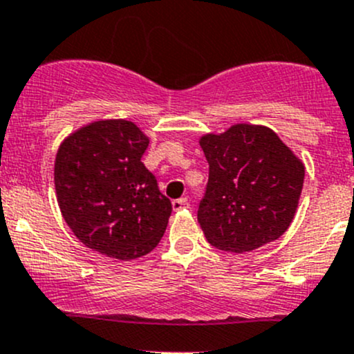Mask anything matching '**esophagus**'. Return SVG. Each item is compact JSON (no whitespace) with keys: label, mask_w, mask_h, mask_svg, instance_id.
Segmentation results:
<instances>
[{"label":"esophagus","mask_w":354,"mask_h":354,"mask_svg":"<svg viewBox=\"0 0 354 354\" xmlns=\"http://www.w3.org/2000/svg\"><path fill=\"white\" fill-rule=\"evenodd\" d=\"M188 205H190V203H188V198L173 200V209L174 210H183V209H187Z\"/></svg>","instance_id":"1"}]
</instances>
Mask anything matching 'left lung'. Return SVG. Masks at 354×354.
<instances>
[{
    "mask_svg": "<svg viewBox=\"0 0 354 354\" xmlns=\"http://www.w3.org/2000/svg\"><path fill=\"white\" fill-rule=\"evenodd\" d=\"M200 147L209 181L197 217L207 241L245 253L277 240L298 207L305 180L301 160L270 128L245 123L205 135Z\"/></svg>",
    "mask_w": 354,
    "mask_h": 354,
    "instance_id": "left-lung-1",
    "label": "left lung"
}]
</instances>
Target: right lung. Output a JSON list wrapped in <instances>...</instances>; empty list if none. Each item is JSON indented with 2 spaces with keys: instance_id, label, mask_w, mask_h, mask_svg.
<instances>
[{
  "instance_id": "obj_1",
  "label": "right lung",
  "mask_w": 354,
  "mask_h": 354,
  "mask_svg": "<svg viewBox=\"0 0 354 354\" xmlns=\"http://www.w3.org/2000/svg\"><path fill=\"white\" fill-rule=\"evenodd\" d=\"M149 138L127 120L95 121L66 138L56 154L59 209L75 236L118 260L147 255L173 212L142 156Z\"/></svg>"
}]
</instances>
